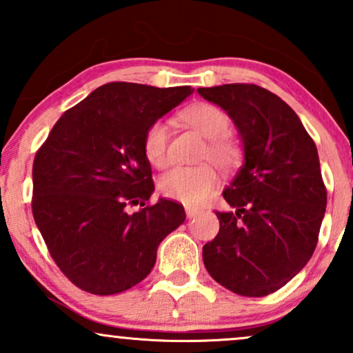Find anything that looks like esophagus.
Listing matches in <instances>:
<instances>
[{"mask_svg": "<svg viewBox=\"0 0 353 353\" xmlns=\"http://www.w3.org/2000/svg\"><path fill=\"white\" fill-rule=\"evenodd\" d=\"M185 214H188V217H189V219H192V217L199 216V214H201V209L192 208V205H185Z\"/></svg>", "mask_w": 353, "mask_h": 353, "instance_id": "34e87169", "label": "esophagus"}]
</instances>
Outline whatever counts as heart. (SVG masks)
Listing matches in <instances>:
<instances>
[{
	"label": "heart",
	"mask_w": 353,
	"mask_h": 353,
	"mask_svg": "<svg viewBox=\"0 0 353 353\" xmlns=\"http://www.w3.org/2000/svg\"><path fill=\"white\" fill-rule=\"evenodd\" d=\"M179 119L208 139L199 154L201 161H212L222 169H229L239 163L241 148L228 134L230 119L221 108L197 103L181 111ZM143 151L148 163L154 168L163 169L169 164V128L164 121H156L149 125L143 139ZM217 181L212 164L174 168L161 177L159 190L169 199L197 205L212 194Z\"/></svg>",
	"instance_id": "obj_1"
}]
</instances>
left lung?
Listing matches in <instances>:
<instances>
[{
	"instance_id": "left-lung-1",
	"label": "left lung",
	"mask_w": 353,
	"mask_h": 353,
	"mask_svg": "<svg viewBox=\"0 0 353 353\" xmlns=\"http://www.w3.org/2000/svg\"><path fill=\"white\" fill-rule=\"evenodd\" d=\"M237 125L244 164L224 190L234 212L202 247L214 281L244 297L285 285L310 261L327 205L317 148L294 109L257 84L199 88Z\"/></svg>"
}]
</instances>
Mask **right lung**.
Masks as SVG:
<instances>
[{"mask_svg":"<svg viewBox=\"0 0 353 353\" xmlns=\"http://www.w3.org/2000/svg\"><path fill=\"white\" fill-rule=\"evenodd\" d=\"M192 92L108 83L68 109L33 163V217L52 261L94 295L124 292L149 275L157 247L185 221L159 199L143 151L145 131ZM139 205L136 213L128 210Z\"/></svg>","mask_w":353,"mask_h":353,"instance_id":"right-lung-1","label":"right lung"}]
</instances>
